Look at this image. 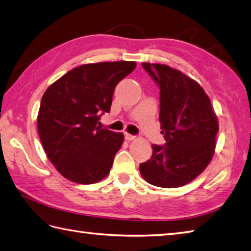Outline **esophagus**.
Segmentation results:
<instances>
[{
    "label": "esophagus",
    "mask_w": 251,
    "mask_h": 251,
    "mask_svg": "<svg viewBox=\"0 0 251 251\" xmlns=\"http://www.w3.org/2000/svg\"><path fill=\"white\" fill-rule=\"evenodd\" d=\"M125 139L126 140V141H134L135 139H136V136H134V135H132V134H129V133H125Z\"/></svg>",
    "instance_id": "esophagus-1"
}]
</instances>
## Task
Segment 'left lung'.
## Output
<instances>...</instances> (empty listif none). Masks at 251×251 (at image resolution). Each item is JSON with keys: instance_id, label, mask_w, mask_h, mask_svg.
Listing matches in <instances>:
<instances>
[{"instance_id": "obj_1", "label": "left lung", "mask_w": 251, "mask_h": 251, "mask_svg": "<svg viewBox=\"0 0 251 251\" xmlns=\"http://www.w3.org/2000/svg\"><path fill=\"white\" fill-rule=\"evenodd\" d=\"M160 89L159 121L165 145H151L150 160L140 165L144 180L165 188L192 182L207 168L216 148L217 116L195 80L167 65L143 63Z\"/></svg>"}]
</instances>
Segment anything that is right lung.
Returning a JSON list of instances; mask_svg holds the SVG:
<instances>
[{
    "instance_id": "right-lung-1",
    "label": "right lung",
    "mask_w": 251,
    "mask_h": 251,
    "mask_svg": "<svg viewBox=\"0 0 251 251\" xmlns=\"http://www.w3.org/2000/svg\"><path fill=\"white\" fill-rule=\"evenodd\" d=\"M135 61L86 64L50 84L41 100L38 132L50 161L61 176L79 184L107 176L125 136L100 126L110 111L116 85Z\"/></svg>"
}]
</instances>
